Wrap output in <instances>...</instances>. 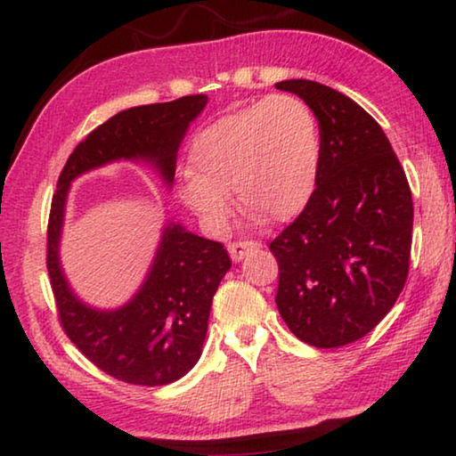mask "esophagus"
Instances as JSON below:
<instances>
[{
  "mask_svg": "<svg viewBox=\"0 0 456 456\" xmlns=\"http://www.w3.org/2000/svg\"><path fill=\"white\" fill-rule=\"evenodd\" d=\"M229 255L231 259H233L235 263H239L243 259V256L249 253V251H255V249H261V243L259 241H253V239H245V241H235L231 243L229 247Z\"/></svg>",
  "mask_w": 456,
  "mask_h": 456,
  "instance_id": "1",
  "label": "esophagus"
}]
</instances>
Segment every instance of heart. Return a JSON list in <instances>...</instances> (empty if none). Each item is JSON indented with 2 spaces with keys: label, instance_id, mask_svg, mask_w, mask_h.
<instances>
[{
  "label": "heart",
  "instance_id": "heart-1",
  "mask_svg": "<svg viewBox=\"0 0 456 456\" xmlns=\"http://www.w3.org/2000/svg\"><path fill=\"white\" fill-rule=\"evenodd\" d=\"M181 200L213 231L233 217L231 193L245 211L285 223L305 211L319 181L321 135L311 107L273 95L223 115L195 135Z\"/></svg>",
  "mask_w": 456,
  "mask_h": 456
}]
</instances>
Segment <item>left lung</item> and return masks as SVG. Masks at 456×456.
Wrapping results in <instances>:
<instances>
[{
	"instance_id": "1",
	"label": "left lung",
	"mask_w": 456,
	"mask_h": 456,
	"mask_svg": "<svg viewBox=\"0 0 456 456\" xmlns=\"http://www.w3.org/2000/svg\"><path fill=\"white\" fill-rule=\"evenodd\" d=\"M319 121L313 200L269 245L279 263L277 309L291 333L333 349L370 333L409 275L412 197L379 123L337 89L309 79L277 84Z\"/></svg>"
}]
</instances>
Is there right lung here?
I'll return each instance as SVG.
<instances>
[{"mask_svg":"<svg viewBox=\"0 0 456 456\" xmlns=\"http://www.w3.org/2000/svg\"><path fill=\"white\" fill-rule=\"evenodd\" d=\"M205 105L207 95H185L119 111L73 149L57 179L47 223V273L57 314L71 343L97 369L123 383L169 385L193 369L203 351L213 295L231 259L221 243L169 223L134 299L115 311L89 307L73 295L60 263L69 185L81 173L118 159L151 163L171 185L179 145Z\"/></svg>","mask_w":456,"mask_h":456,"instance_id":"add662e5","label":"right lung"}]
</instances>
